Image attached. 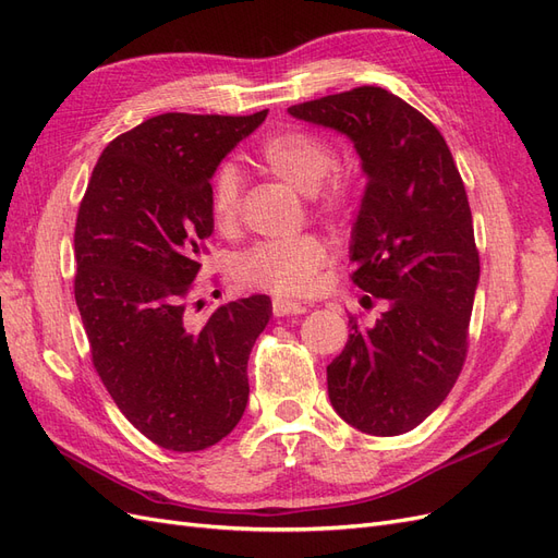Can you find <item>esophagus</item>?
Masks as SVG:
<instances>
[{"label": "esophagus", "instance_id": "esophagus-1", "mask_svg": "<svg viewBox=\"0 0 558 558\" xmlns=\"http://www.w3.org/2000/svg\"><path fill=\"white\" fill-rule=\"evenodd\" d=\"M305 312H307V307L300 305V302L283 300V298L272 300V314L275 316H298V314H305Z\"/></svg>", "mask_w": 558, "mask_h": 558}]
</instances>
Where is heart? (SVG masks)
I'll return each instance as SVG.
<instances>
[{
  "mask_svg": "<svg viewBox=\"0 0 558 558\" xmlns=\"http://www.w3.org/2000/svg\"><path fill=\"white\" fill-rule=\"evenodd\" d=\"M253 160L267 174L305 193L310 207L330 221H344L356 211V181L335 167V148L320 134L300 128L272 132L258 144ZM209 211L218 228H230L238 221L240 177L230 165L218 167L211 177ZM326 260L328 244L314 232H302L289 240H267L240 253L232 277L244 289L300 298L314 291Z\"/></svg>",
  "mask_w": 558,
  "mask_h": 558,
  "instance_id": "obj_1",
  "label": "heart"
}]
</instances>
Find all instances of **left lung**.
<instances>
[{
    "label": "left lung",
    "instance_id": "obj_1",
    "mask_svg": "<svg viewBox=\"0 0 558 558\" xmlns=\"http://www.w3.org/2000/svg\"><path fill=\"white\" fill-rule=\"evenodd\" d=\"M289 113L356 146L367 183L351 234V281L386 300L373 328L349 316L347 347L328 365L330 402L367 435L408 433L440 408L468 356L480 251L459 167L424 113L377 86Z\"/></svg>",
    "mask_w": 558,
    "mask_h": 558
}]
</instances>
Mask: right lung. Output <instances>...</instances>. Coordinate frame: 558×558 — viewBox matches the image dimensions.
I'll return each mask as SVG.
<instances>
[{"label": "right lung", "mask_w": 558, "mask_h": 558, "mask_svg": "<svg viewBox=\"0 0 558 558\" xmlns=\"http://www.w3.org/2000/svg\"><path fill=\"white\" fill-rule=\"evenodd\" d=\"M267 116L160 113L99 156L74 230V295L95 373L130 424L172 451L216 445L248 400V353L267 295L193 320L199 253L214 230L209 183Z\"/></svg>", "instance_id": "right-lung-1"}]
</instances>
